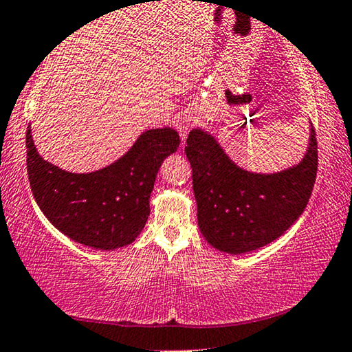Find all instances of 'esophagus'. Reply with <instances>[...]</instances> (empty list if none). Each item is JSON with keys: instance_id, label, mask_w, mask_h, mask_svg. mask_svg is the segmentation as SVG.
Returning <instances> with one entry per match:
<instances>
[{"instance_id": "1", "label": "esophagus", "mask_w": 352, "mask_h": 352, "mask_svg": "<svg viewBox=\"0 0 352 352\" xmlns=\"http://www.w3.org/2000/svg\"><path fill=\"white\" fill-rule=\"evenodd\" d=\"M177 129H178V131H180V135H182L183 140H185L186 132L190 131V122H188L186 120H178L177 121Z\"/></svg>"}]
</instances>
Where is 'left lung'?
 Segmentation results:
<instances>
[{"mask_svg": "<svg viewBox=\"0 0 352 352\" xmlns=\"http://www.w3.org/2000/svg\"><path fill=\"white\" fill-rule=\"evenodd\" d=\"M185 153L192 169L197 225L215 249L244 254L284 234L303 214L318 175V138L298 166L279 174L242 170L219 143L199 129L190 132Z\"/></svg>", "mask_w": 352, "mask_h": 352, "instance_id": "obj_1", "label": "left lung"}]
</instances>
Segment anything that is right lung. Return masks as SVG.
<instances>
[{
    "label": "right lung",
    "mask_w": 352,
    "mask_h": 352,
    "mask_svg": "<svg viewBox=\"0 0 352 352\" xmlns=\"http://www.w3.org/2000/svg\"><path fill=\"white\" fill-rule=\"evenodd\" d=\"M178 145L174 129H151L111 166L92 174H72L38 155L28 124L30 186L39 209L63 234L94 249H118L135 241L145 226L157 170Z\"/></svg>",
    "instance_id": "1"
}]
</instances>
